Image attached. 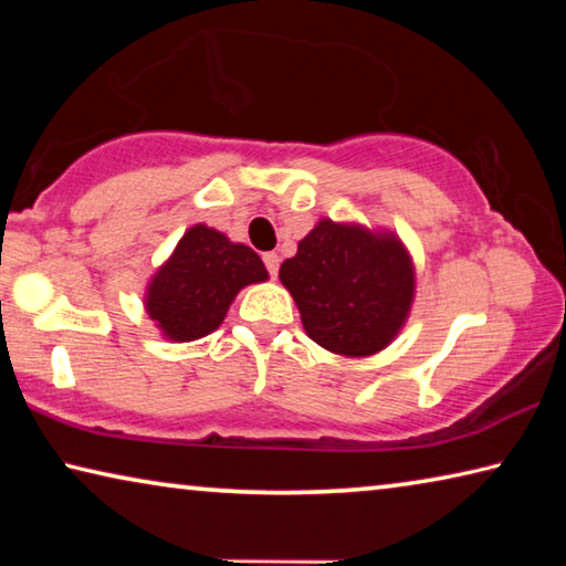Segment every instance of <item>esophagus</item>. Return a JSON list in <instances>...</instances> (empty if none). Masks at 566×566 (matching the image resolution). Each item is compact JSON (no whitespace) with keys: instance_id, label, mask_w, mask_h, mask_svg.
Here are the masks:
<instances>
[{"instance_id":"esophagus-1","label":"esophagus","mask_w":566,"mask_h":566,"mask_svg":"<svg viewBox=\"0 0 566 566\" xmlns=\"http://www.w3.org/2000/svg\"><path fill=\"white\" fill-rule=\"evenodd\" d=\"M262 260H264L266 272H270V276H272V280H274L276 272H280V254H274V252H266V254H262Z\"/></svg>"}]
</instances>
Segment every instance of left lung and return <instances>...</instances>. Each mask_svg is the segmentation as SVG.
<instances>
[{
    "label": "left lung",
    "mask_w": 566,
    "mask_h": 566,
    "mask_svg": "<svg viewBox=\"0 0 566 566\" xmlns=\"http://www.w3.org/2000/svg\"><path fill=\"white\" fill-rule=\"evenodd\" d=\"M280 280L300 306L310 339L344 357L385 349L415 296V266L397 237L332 219L302 239Z\"/></svg>",
    "instance_id": "left-lung-1"
}]
</instances>
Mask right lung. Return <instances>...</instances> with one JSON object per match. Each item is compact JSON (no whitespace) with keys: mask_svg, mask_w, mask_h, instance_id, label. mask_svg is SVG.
Listing matches in <instances>:
<instances>
[{"mask_svg":"<svg viewBox=\"0 0 566 566\" xmlns=\"http://www.w3.org/2000/svg\"><path fill=\"white\" fill-rule=\"evenodd\" d=\"M266 270L254 249L232 244L205 224L179 239L175 254L147 290V312L175 342L207 337L224 322L237 292L264 282Z\"/></svg>","mask_w":566,"mask_h":566,"instance_id":"right-lung-1","label":"right lung"}]
</instances>
